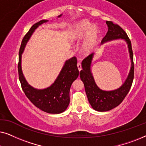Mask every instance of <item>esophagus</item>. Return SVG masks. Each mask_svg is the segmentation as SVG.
Instances as JSON below:
<instances>
[{
	"label": "esophagus",
	"mask_w": 146,
	"mask_h": 146,
	"mask_svg": "<svg viewBox=\"0 0 146 146\" xmlns=\"http://www.w3.org/2000/svg\"><path fill=\"white\" fill-rule=\"evenodd\" d=\"M77 66H78V70H79V71H80L82 70V65H81V63L80 62H78Z\"/></svg>",
	"instance_id": "34e87169"
}]
</instances>
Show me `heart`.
I'll return each instance as SVG.
<instances>
[{"label":"heart","mask_w":146,"mask_h":146,"mask_svg":"<svg viewBox=\"0 0 146 146\" xmlns=\"http://www.w3.org/2000/svg\"><path fill=\"white\" fill-rule=\"evenodd\" d=\"M98 30L90 23L88 21L81 22L76 26L72 34L73 41H80L89 36L84 42L81 47V50L84 54H88L93 50L97 44Z\"/></svg>","instance_id":"obj_1"}]
</instances>
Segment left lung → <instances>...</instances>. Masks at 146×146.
Here are the masks:
<instances>
[{"label": "left lung", "instance_id": "1", "mask_svg": "<svg viewBox=\"0 0 146 146\" xmlns=\"http://www.w3.org/2000/svg\"><path fill=\"white\" fill-rule=\"evenodd\" d=\"M108 31L103 38L101 43L103 44L111 40L124 39L128 45L129 56L131 60V67L126 80L119 88L113 91L102 90L96 84L94 79L91 73L90 66L94 54H90L82 62V70L80 76L84 82L88 99L93 109L98 111H106L114 108L120 104L126 96L132 85L134 76V64L131 43L127 34L121 28L111 21H106Z\"/></svg>", "mask_w": 146, "mask_h": 146}]
</instances>
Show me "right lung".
Returning <instances> with one entry per match:
<instances>
[{"label": "right lung", "mask_w": 146, "mask_h": 146, "mask_svg": "<svg viewBox=\"0 0 146 146\" xmlns=\"http://www.w3.org/2000/svg\"><path fill=\"white\" fill-rule=\"evenodd\" d=\"M60 16H58V17ZM47 21V20H42L35 24L24 36L19 50L18 71L22 89L30 101L36 107L45 112L60 113L64 111L68 106L70 89L72 84L80 74L77 67L76 58L74 56L66 62L60 73L52 85L44 90H37L31 86L26 81L21 69V54L26 44L35 30Z\"/></svg>", "instance_id": "obj_1"}]
</instances>
